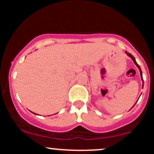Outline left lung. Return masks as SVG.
Here are the masks:
<instances>
[{
  "mask_svg": "<svg viewBox=\"0 0 154 154\" xmlns=\"http://www.w3.org/2000/svg\"><path fill=\"white\" fill-rule=\"evenodd\" d=\"M126 54H128V56H130V58H131V59H132V60H133L134 63H135V64H136V66H137V67H138V69H139V70H140V75H141V77H142V80H143V77H142V71H141V69H140V66H139V65H138V64H137V62H136V61H135V58H134V56H132V54H130V53L127 52V51H126Z\"/></svg>",
  "mask_w": 154,
  "mask_h": 154,
  "instance_id": "left-lung-1",
  "label": "left lung"
}]
</instances>
